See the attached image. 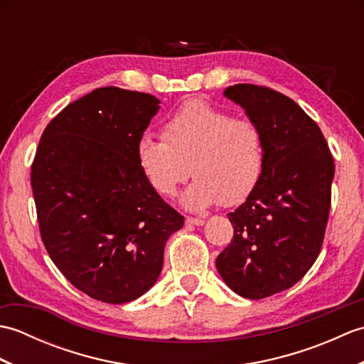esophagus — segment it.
I'll list each match as a JSON object with an SVG mask.
<instances>
[{
    "instance_id": "esophagus-1",
    "label": "esophagus",
    "mask_w": 364,
    "mask_h": 364,
    "mask_svg": "<svg viewBox=\"0 0 364 364\" xmlns=\"http://www.w3.org/2000/svg\"><path fill=\"white\" fill-rule=\"evenodd\" d=\"M186 223H188V225H196V227H200V225H203L205 220H203V219H200V218H186Z\"/></svg>"
}]
</instances>
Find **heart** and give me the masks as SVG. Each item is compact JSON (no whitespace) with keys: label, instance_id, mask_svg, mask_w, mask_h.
<instances>
[{"label":"heart","instance_id":"1","mask_svg":"<svg viewBox=\"0 0 364 364\" xmlns=\"http://www.w3.org/2000/svg\"><path fill=\"white\" fill-rule=\"evenodd\" d=\"M136 156L149 186L162 197L175 196L191 173L196 176L181 197L186 210L235 206L261 180L264 133L249 117H233L202 100H191L166 120L162 139H139Z\"/></svg>","mask_w":364,"mask_h":364}]
</instances>
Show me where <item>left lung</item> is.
<instances>
[{"label":"left lung","instance_id":"1","mask_svg":"<svg viewBox=\"0 0 364 364\" xmlns=\"http://www.w3.org/2000/svg\"><path fill=\"white\" fill-rule=\"evenodd\" d=\"M223 95L261 127L266 161L258 186L228 213L235 235L215 267L239 296L264 299L289 289L319 257L335 162L318 123L289 97L255 84Z\"/></svg>","mask_w":364,"mask_h":364}]
</instances>
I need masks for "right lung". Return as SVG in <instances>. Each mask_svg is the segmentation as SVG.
Returning a JSON list of instances; mask_svg holds the SVG:
<instances>
[{
    "instance_id": "obj_1",
    "label": "right lung",
    "mask_w": 364,
    "mask_h": 364,
    "mask_svg": "<svg viewBox=\"0 0 364 364\" xmlns=\"http://www.w3.org/2000/svg\"><path fill=\"white\" fill-rule=\"evenodd\" d=\"M159 100L100 87L65 106L38 142L31 186L46 252L75 288L127 304L156 283L184 218L146 183L137 141Z\"/></svg>"
}]
</instances>
